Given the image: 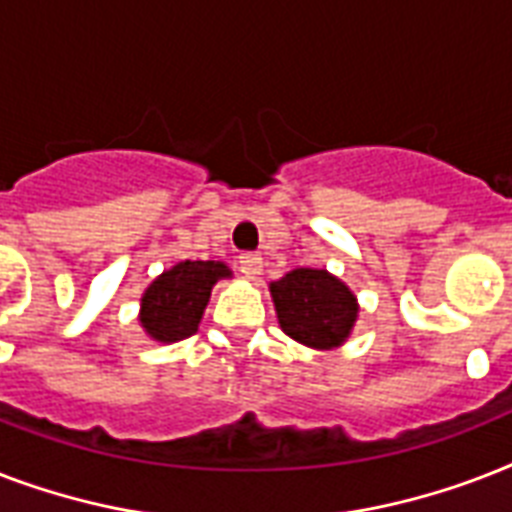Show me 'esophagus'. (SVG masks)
<instances>
[{
	"instance_id": "34e87169",
	"label": "esophagus",
	"mask_w": 512,
	"mask_h": 512,
	"mask_svg": "<svg viewBox=\"0 0 512 512\" xmlns=\"http://www.w3.org/2000/svg\"><path fill=\"white\" fill-rule=\"evenodd\" d=\"M239 263L244 265V271L249 273V279H257L263 273V257L255 255V252H244L239 255Z\"/></svg>"
}]
</instances>
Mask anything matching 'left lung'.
<instances>
[{
    "mask_svg": "<svg viewBox=\"0 0 512 512\" xmlns=\"http://www.w3.org/2000/svg\"><path fill=\"white\" fill-rule=\"evenodd\" d=\"M268 289L284 335L316 350L348 342L358 319V300L327 268H295L271 281Z\"/></svg>",
    "mask_w": 512,
    "mask_h": 512,
    "instance_id": "1",
    "label": "left lung"
}]
</instances>
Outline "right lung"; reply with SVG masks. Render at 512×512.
<instances>
[{
	"label": "right lung",
	"instance_id": "obj_1",
	"mask_svg": "<svg viewBox=\"0 0 512 512\" xmlns=\"http://www.w3.org/2000/svg\"><path fill=\"white\" fill-rule=\"evenodd\" d=\"M231 276L233 271L223 260H183L172 265L140 297V327L162 345L196 335L212 287Z\"/></svg>",
	"mask_w": 512,
	"mask_h": 512
}]
</instances>
